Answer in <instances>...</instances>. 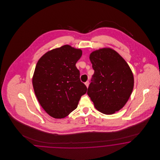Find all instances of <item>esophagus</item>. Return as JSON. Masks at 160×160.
Returning <instances> with one entry per match:
<instances>
[{
    "mask_svg": "<svg viewBox=\"0 0 160 160\" xmlns=\"http://www.w3.org/2000/svg\"><path fill=\"white\" fill-rule=\"evenodd\" d=\"M89 82H86L85 83V85L86 86V87H87V88H88V86H89Z\"/></svg>",
    "mask_w": 160,
    "mask_h": 160,
    "instance_id": "34e87169",
    "label": "esophagus"
}]
</instances>
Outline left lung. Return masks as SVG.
Listing matches in <instances>:
<instances>
[{
    "label": "left lung",
    "instance_id": "left-lung-1",
    "mask_svg": "<svg viewBox=\"0 0 160 160\" xmlns=\"http://www.w3.org/2000/svg\"><path fill=\"white\" fill-rule=\"evenodd\" d=\"M94 70L88 95L100 112L112 114L120 110L129 99L134 88V77L122 56L110 48L92 52Z\"/></svg>",
    "mask_w": 160,
    "mask_h": 160
}]
</instances>
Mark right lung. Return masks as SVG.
<instances>
[{
	"label": "right lung",
	"instance_id": "1",
	"mask_svg": "<svg viewBox=\"0 0 160 160\" xmlns=\"http://www.w3.org/2000/svg\"><path fill=\"white\" fill-rule=\"evenodd\" d=\"M82 51L69 45L54 48L38 61L32 78L35 95L50 116L62 119L78 106L87 91L76 64Z\"/></svg>",
	"mask_w": 160,
	"mask_h": 160
}]
</instances>
